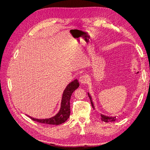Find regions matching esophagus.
Returning <instances> with one entry per match:
<instances>
[{"label":"esophagus","mask_w":150,"mask_h":150,"mask_svg":"<svg viewBox=\"0 0 150 150\" xmlns=\"http://www.w3.org/2000/svg\"><path fill=\"white\" fill-rule=\"evenodd\" d=\"M79 82L81 83V84H84L88 82V76H86V75L81 76L79 79Z\"/></svg>","instance_id":"34e87169"}]
</instances>
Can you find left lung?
<instances>
[{
  "label": "left lung",
  "mask_w": 150,
  "mask_h": 150,
  "mask_svg": "<svg viewBox=\"0 0 150 150\" xmlns=\"http://www.w3.org/2000/svg\"><path fill=\"white\" fill-rule=\"evenodd\" d=\"M88 96L89 98V99H90V101H91V105H92V107L93 108L94 110V103H93V101L92 100V97L91 96L89 93L88 92ZM101 119L104 122H112V121H115L116 120V116H106V115H103L101 113Z\"/></svg>",
  "instance_id": "obj_1"
}]
</instances>
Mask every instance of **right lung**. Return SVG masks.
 <instances>
[{
  "label": "right lung",
  "mask_w": 150,
  "mask_h": 150,
  "mask_svg": "<svg viewBox=\"0 0 150 150\" xmlns=\"http://www.w3.org/2000/svg\"><path fill=\"white\" fill-rule=\"evenodd\" d=\"M79 86L78 80L76 79L72 81L71 83L67 84L62 93L60 110L54 116L45 119L35 118L32 116L28 115L33 121H37L40 123L59 125L64 122L69 117L70 110V99L71 96L74 91Z\"/></svg>",
  "instance_id": "right-lung-1"
}]
</instances>
